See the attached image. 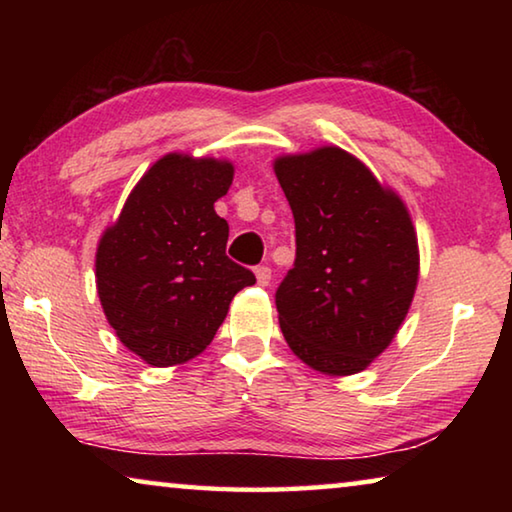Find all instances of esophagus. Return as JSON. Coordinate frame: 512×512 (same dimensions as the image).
I'll return each instance as SVG.
<instances>
[{
	"mask_svg": "<svg viewBox=\"0 0 512 512\" xmlns=\"http://www.w3.org/2000/svg\"><path fill=\"white\" fill-rule=\"evenodd\" d=\"M255 275H257V282L262 284V287H268V284H271V268L268 266H257Z\"/></svg>",
	"mask_w": 512,
	"mask_h": 512,
	"instance_id": "obj_1",
	"label": "esophagus"
}]
</instances>
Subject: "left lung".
Returning <instances> with one entry per match:
<instances>
[{
  "instance_id": "8db88e82",
  "label": "left lung",
  "mask_w": 512,
  "mask_h": 512,
  "mask_svg": "<svg viewBox=\"0 0 512 512\" xmlns=\"http://www.w3.org/2000/svg\"><path fill=\"white\" fill-rule=\"evenodd\" d=\"M273 171L296 221V264L275 293L284 339L323 375H357L409 314L420 275L411 214L339 146L280 155Z\"/></svg>"
}]
</instances>
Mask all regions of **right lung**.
<instances>
[{
	"label": "right lung",
	"instance_id": "1",
	"mask_svg": "<svg viewBox=\"0 0 512 512\" xmlns=\"http://www.w3.org/2000/svg\"><path fill=\"white\" fill-rule=\"evenodd\" d=\"M235 178L230 160L167 153L128 194L97 246V291L117 339L169 368L201 354L255 275L225 255L228 221L214 203Z\"/></svg>",
	"mask_w": 512,
	"mask_h": 512
}]
</instances>
